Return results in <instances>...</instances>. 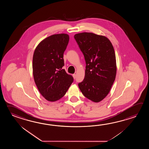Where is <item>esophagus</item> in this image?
<instances>
[{
  "label": "esophagus",
  "instance_id": "34e87169",
  "mask_svg": "<svg viewBox=\"0 0 149 149\" xmlns=\"http://www.w3.org/2000/svg\"><path fill=\"white\" fill-rule=\"evenodd\" d=\"M72 76H73V78H74V79H75V78H76V74H73V75H72Z\"/></svg>",
  "mask_w": 149,
  "mask_h": 149
}]
</instances>
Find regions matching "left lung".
<instances>
[{"label": "left lung", "instance_id": "1", "mask_svg": "<svg viewBox=\"0 0 149 149\" xmlns=\"http://www.w3.org/2000/svg\"><path fill=\"white\" fill-rule=\"evenodd\" d=\"M74 38L86 61L85 78L78 86L86 97L99 102L107 96L116 78V59L111 41L105 36L82 32Z\"/></svg>", "mask_w": 149, "mask_h": 149}]
</instances>
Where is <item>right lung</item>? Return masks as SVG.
I'll list each match as a JSON object with an SVG mask.
<instances>
[{
	"label": "right lung",
	"mask_w": 149,
	"mask_h": 149,
	"mask_svg": "<svg viewBox=\"0 0 149 149\" xmlns=\"http://www.w3.org/2000/svg\"><path fill=\"white\" fill-rule=\"evenodd\" d=\"M69 41L67 34L52 35L35 49L32 61L33 78L39 91L48 101H56L63 97L73 82V77L62 68L64 52Z\"/></svg>",
	"instance_id": "obj_1"
}]
</instances>
